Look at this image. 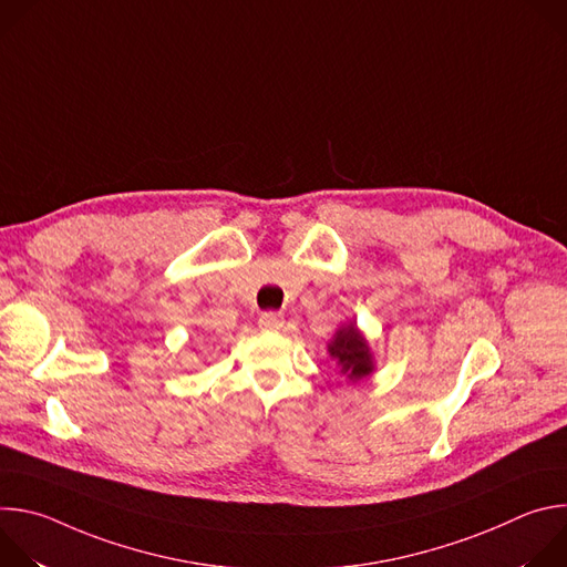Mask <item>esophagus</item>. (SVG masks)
Masks as SVG:
<instances>
[{
    "mask_svg": "<svg viewBox=\"0 0 567 567\" xmlns=\"http://www.w3.org/2000/svg\"><path fill=\"white\" fill-rule=\"evenodd\" d=\"M285 322V316L280 311H262L258 318V326L262 330H280Z\"/></svg>",
    "mask_w": 567,
    "mask_h": 567,
    "instance_id": "34e87169",
    "label": "esophagus"
}]
</instances>
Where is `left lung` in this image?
Masks as SVG:
<instances>
[{
  "label": "left lung",
  "mask_w": 567,
  "mask_h": 567,
  "mask_svg": "<svg viewBox=\"0 0 567 567\" xmlns=\"http://www.w3.org/2000/svg\"><path fill=\"white\" fill-rule=\"evenodd\" d=\"M330 354L341 363V372L348 374V379L359 381L372 372V357L365 339L359 334L354 322L341 328L330 346Z\"/></svg>",
  "instance_id": "left-lung-1"
}]
</instances>
